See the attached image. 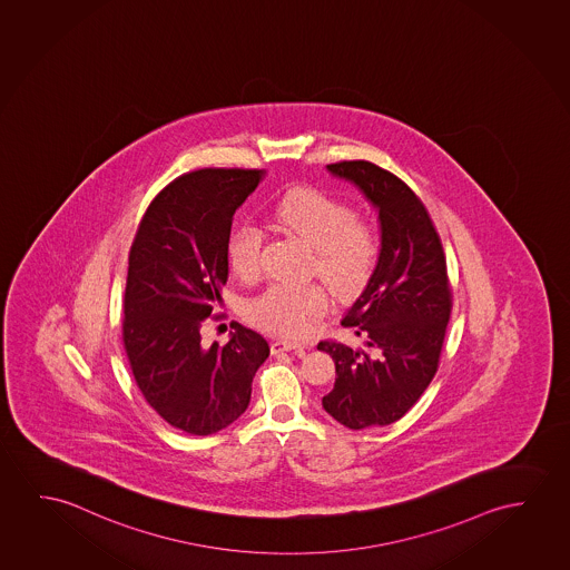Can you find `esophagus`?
I'll return each instance as SVG.
<instances>
[{
	"label": "esophagus",
	"mask_w": 570,
	"mask_h": 570,
	"mask_svg": "<svg viewBox=\"0 0 570 570\" xmlns=\"http://www.w3.org/2000/svg\"><path fill=\"white\" fill-rule=\"evenodd\" d=\"M272 353L274 355H278V353H284V351H296V353H302L304 347L298 345V343L284 342V340H276V342H272L271 345Z\"/></svg>",
	"instance_id": "1"
}]
</instances>
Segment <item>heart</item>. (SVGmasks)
<instances>
[{
	"instance_id": "obj_1",
	"label": "heart",
	"mask_w": 570,
	"mask_h": 570,
	"mask_svg": "<svg viewBox=\"0 0 570 570\" xmlns=\"http://www.w3.org/2000/svg\"><path fill=\"white\" fill-rule=\"evenodd\" d=\"M274 217L289 235L312 246V271L340 296L360 292L377 268L381 256L377 228L357 217L350 203L320 189L299 187L282 197ZM263 243V230L250 220L233 227L227 240V261L238 278L253 281L261 274ZM327 304V292L320 282H272L246 302L245 316L264 332L298 340L309 332Z\"/></svg>"
}]
</instances>
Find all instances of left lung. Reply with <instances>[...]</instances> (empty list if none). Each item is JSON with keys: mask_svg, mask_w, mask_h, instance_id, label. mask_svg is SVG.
I'll return each mask as SVG.
<instances>
[{"mask_svg": "<svg viewBox=\"0 0 570 570\" xmlns=\"http://www.w3.org/2000/svg\"><path fill=\"white\" fill-rule=\"evenodd\" d=\"M327 171L357 185L379 210L381 256L342 320L363 345L317 343L337 375L322 404L347 429L386 426L411 411L439 371L452 312L446 256L429 210L403 179L365 159Z\"/></svg>", "mask_w": 570, "mask_h": 570, "instance_id": "obj_1", "label": "left lung"}]
</instances>
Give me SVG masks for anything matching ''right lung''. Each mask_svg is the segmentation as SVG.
<instances>
[{
    "label": "right lung",
    "mask_w": 570,
    "mask_h": 570,
    "mask_svg": "<svg viewBox=\"0 0 570 570\" xmlns=\"http://www.w3.org/2000/svg\"><path fill=\"white\" fill-rule=\"evenodd\" d=\"M264 169H197L149 203L128 256L124 350L149 406L174 429L207 436L250 403L254 373L271 347L235 325L227 345L202 343V324L223 306L235 210Z\"/></svg>",
    "instance_id": "right-lung-1"
}]
</instances>
